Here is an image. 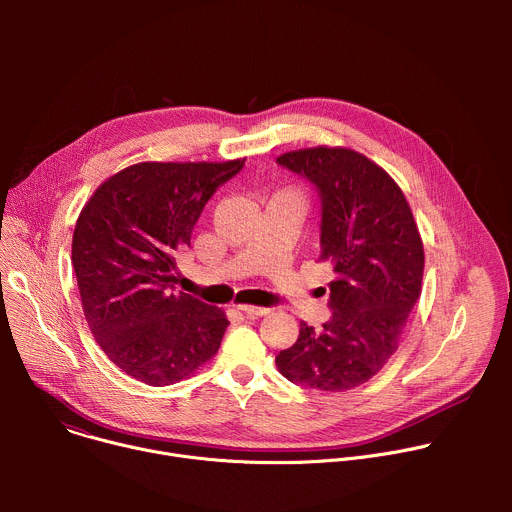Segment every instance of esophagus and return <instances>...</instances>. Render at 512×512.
I'll use <instances>...</instances> for the list:
<instances>
[{"label": "esophagus", "instance_id": "obj_1", "mask_svg": "<svg viewBox=\"0 0 512 512\" xmlns=\"http://www.w3.org/2000/svg\"><path fill=\"white\" fill-rule=\"evenodd\" d=\"M243 314H247L249 318H259V316H267L271 310L269 308H261V306H251V304H239L237 306Z\"/></svg>", "mask_w": 512, "mask_h": 512}]
</instances>
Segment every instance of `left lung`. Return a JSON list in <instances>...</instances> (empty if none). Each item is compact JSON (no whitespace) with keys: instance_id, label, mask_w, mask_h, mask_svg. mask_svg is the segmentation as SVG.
Returning a JSON list of instances; mask_svg holds the SVG:
<instances>
[{"instance_id":"1","label":"left lung","mask_w":512,"mask_h":512,"mask_svg":"<svg viewBox=\"0 0 512 512\" xmlns=\"http://www.w3.org/2000/svg\"><path fill=\"white\" fill-rule=\"evenodd\" d=\"M277 162L322 196V255L334 269L332 318L300 322L294 346L275 356L279 373L304 387L348 391L373 379L399 348L421 296L423 241L399 184L350 148H306Z\"/></svg>"}]
</instances>
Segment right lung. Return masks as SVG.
<instances>
[{
	"label": "right lung",
	"instance_id": "right-lung-1",
	"mask_svg": "<svg viewBox=\"0 0 512 512\" xmlns=\"http://www.w3.org/2000/svg\"><path fill=\"white\" fill-rule=\"evenodd\" d=\"M243 166L245 158L139 162L109 176L83 206L72 235L83 312L125 375L166 387L221 346L225 312L170 287L204 204Z\"/></svg>",
	"mask_w": 512,
	"mask_h": 512
}]
</instances>
